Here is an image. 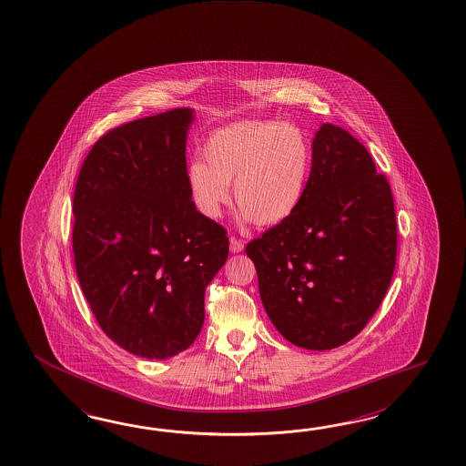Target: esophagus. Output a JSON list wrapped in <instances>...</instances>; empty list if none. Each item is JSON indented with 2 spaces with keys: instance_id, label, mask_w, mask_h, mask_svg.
<instances>
[{
  "instance_id": "1",
  "label": "esophagus",
  "mask_w": 466,
  "mask_h": 466,
  "mask_svg": "<svg viewBox=\"0 0 466 466\" xmlns=\"http://www.w3.org/2000/svg\"><path fill=\"white\" fill-rule=\"evenodd\" d=\"M230 252L232 254H238V252H242V248H244V244H242V240H238L236 238H230Z\"/></svg>"
}]
</instances>
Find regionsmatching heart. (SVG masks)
I'll return each mask as SVG.
<instances>
[{"label":"heart","mask_w":466,"mask_h":466,"mask_svg":"<svg viewBox=\"0 0 466 466\" xmlns=\"http://www.w3.org/2000/svg\"><path fill=\"white\" fill-rule=\"evenodd\" d=\"M204 160H192L186 170L187 190L194 208L208 218H218L230 202L244 222L278 226L300 208L312 166L308 135L289 124L246 120L208 135Z\"/></svg>","instance_id":"b5f03b06"}]
</instances>
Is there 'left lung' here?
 <instances>
[{"label": "left lung", "instance_id": "1", "mask_svg": "<svg viewBox=\"0 0 466 466\" xmlns=\"http://www.w3.org/2000/svg\"><path fill=\"white\" fill-rule=\"evenodd\" d=\"M246 254L282 338L326 351L360 334L384 299L396 264L391 188L366 147L341 127L322 124L300 208L250 240Z\"/></svg>", "mask_w": 466, "mask_h": 466}]
</instances>
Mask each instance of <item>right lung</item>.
Returning <instances> with one entry per match:
<instances>
[{"label": "right lung", "mask_w": 466, "mask_h": 466, "mask_svg": "<svg viewBox=\"0 0 466 466\" xmlns=\"http://www.w3.org/2000/svg\"><path fill=\"white\" fill-rule=\"evenodd\" d=\"M196 112L174 108L116 127L83 162L73 197V254L83 294L125 351L167 360L196 341L204 294L228 256L226 228L186 184Z\"/></svg>", "instance_id": "obj_1"}]
</instances>
